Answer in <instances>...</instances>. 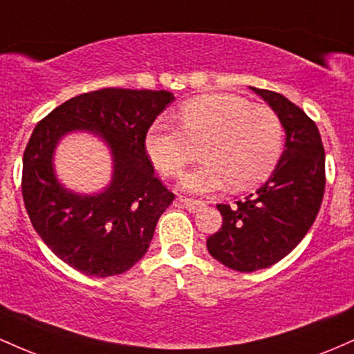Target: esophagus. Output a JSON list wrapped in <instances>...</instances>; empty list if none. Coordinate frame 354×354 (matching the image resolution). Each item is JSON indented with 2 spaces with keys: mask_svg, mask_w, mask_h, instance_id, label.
I'll return each mask as SVG.
<instances>
[{
  "mask_svg": "<svg viewBox=\"0 0 354 354\" xmlns=\"http://www.w3.org/2000/svg\"><path fill=\"white\" fill-rule=\"evenodd\" d=\"M176 205H180V206H183V208H186L189 211V213H198V211H201L203 208H205L206 203L200 201V200H191V198L180 196L176 200Z\"/></svg>",
  "mask_w": 354,
  "mask_h": 354,
  "instance_id": "esophagus-1",
  "label": "esophagus"
}]
</instances>
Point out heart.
<instances>
[{
	"mask_svg": "<svg viewBox=\"0 0 354 354\" xmlns=\"http://www.w3.org/2000/svg\"><path fill=\"white\" fill-rule=\"evenodd\" d=\"M180 129L158 121L146 131L145 153L158 173L178 176L201 148L200 168L181 186L191 193H213L231 185L248 189L274 171L283 154L284 129L271 108L233 95H205L178 111Z\"/></svg>",
	"mask_w": 354,
	"mask_h": 354,
	"instance_id": "1",
	"label": "heart"
}]
</instances>
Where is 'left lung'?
Wrapping results in <instances>:
<instances>
[{"mask_svg": "<svg viewBox=\"0 0 354 354\" xmlns=\"http://www.w3.org/2000/svg\"><path fill=\"white\" fill-rule=\"evenodd\" d=\"M281 120L286 143L273 174L245 201L218 205L223 225L206 239L209 254L231 270H263L298 246L324 194V148L318 126L283 95L250 86Z\"/></svg>", "mask_w": 354, "mask_h": 354, "instance_id": "1", "label": "left lung"}]
</instances>
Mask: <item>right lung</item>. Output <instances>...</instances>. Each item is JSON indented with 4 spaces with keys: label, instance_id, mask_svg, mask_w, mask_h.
Here are the masks:
<instances>
[{
    "label": "right lung",
    "instance_id": "right-lung-1",
    "mask_svg": "<svg viewBox=\"0 0 354 354\" xmlns=\"http://www.w3.org/2000/svg\"><path fill=\"white\" fill-rule=\"evenodd\" d=\"M173 100L163 89L104 88L64 101L33 129L23 154L24 206L46 246L80 273L121 274L148 251L174 194L154 176L145 136ZM73 131L95 132L110 146L113 176L100 194H75L55 178L54 149Z\"/></svg>",
    "mask_w": 354,
    "mask_h": 354
}]
</instances>
